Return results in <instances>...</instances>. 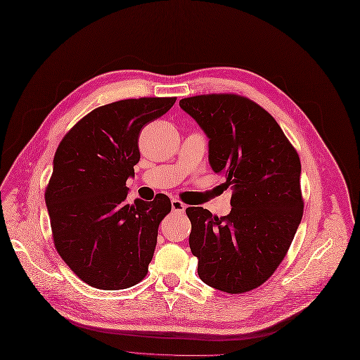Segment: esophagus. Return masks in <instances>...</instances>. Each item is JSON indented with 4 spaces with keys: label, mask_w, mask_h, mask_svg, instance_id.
I'll list each match as a JSON object with an SVG mask.
<instances>
[{
    "label": "esophagus",
    "mask_w": 360,
    "mask_h": 360,
    "mask_svg": "<svg viewBox=\"0 0 360 360\" xmlns=\"http://www.w3.org/2000/svg\"><path fill=\"white\" fill-rule=\"evenodd\" d=\"M171 210H173L174 212H184L186 205L179 199H173L171 200Z\"/></svg>",
    "instance_id": "esophagus-1"
}]
</instances>
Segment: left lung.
<instances>
[{
  "label": "left lung",
  "instance_id": "1",
  "mask_svg": "<svg viewBox=\"0 0 360 360\" xmlns=\"http://www.w3.org/2000/svg\"><path fill=\"white\" fill-rule=\"evenodd\" d=\"M180 108L210 139V165L231 186V212L187 208L200 280L240 295L264 284L292 245L303 215L300 160L274 117L234 94L184 98Z\"/></svg>",
  "mask_w": 360,
  "mask_h": 360
}]
</instances>
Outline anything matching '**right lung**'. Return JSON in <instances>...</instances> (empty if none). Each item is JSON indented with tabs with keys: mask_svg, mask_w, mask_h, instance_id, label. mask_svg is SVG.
I'll return each instance as SVG.
<instances>
[{
	"mask_svg": "<svg viewBox=\"0 0 360 360\" xmlns=\"http://www.w3.org/2000/svg\"><path fill=\"white\" fill-rule=\"evenodd\" d=\"M176 98L123 99L95 108L60 142L45 202L54 245L86 284L129 288L148 274L168 196L126 202L129 177L141 160L142 127L164 115Z\"/></svg>",
	"mask_w": 360,
	"mask_h": 360,
	"instance_id": "right-lung-1",
	"label": "right lung"
}]
</instances>
